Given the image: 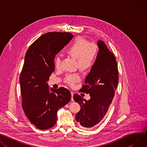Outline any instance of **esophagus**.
I'll return each instance as SVG.
<instances>
[{"label": "esophagus", "mask_w": 147, "mask_h": 147, "mask_svg": "<svg viewBox=\"0 0 147 147\" xmlns=\"http://www.w3.org/2000/svg\"><path fill=\"white\" fill-rule=\"evenodd\" d=\"M71 100L72 101H73V100H74V99H73V95H74V92H71Z\"/></svg>", "instance_id": "1"}]
</instances>
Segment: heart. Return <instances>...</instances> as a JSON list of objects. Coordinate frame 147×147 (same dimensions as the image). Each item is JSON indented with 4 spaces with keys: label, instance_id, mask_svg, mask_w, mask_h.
I'll return each mask as SVG.
<instances>
[{
    "label": "heart",
    "instance_id": "heart-1",
    "mask_svg": "<svg viewBox=\"0 0 147 147\" xmlns=\"http://www.w3.org/2000/svg\"><path fill=\"white\" fill-rule=\"evenodd\" d=\"M98 52V45L89 42L82 37L76 38L66 50V53L72 58L77 60V65L81 70L90 69L94 65ZM55 66L59 68L61 63V59L59 56L55 58ZM80 76L77 74H69L66 76L65 81L69 84L73 86L79 81Z\"/></svg>",
    "mask_w": 147,
    "mask_h": 147
}]
</instances>
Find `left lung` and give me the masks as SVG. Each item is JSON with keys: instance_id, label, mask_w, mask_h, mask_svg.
Listing matches in <instances>:
<instances>
[{"instance_id": "8db88e82", "label": "left lung", "mask_w": 147, "mask_h": 147, "mask_svg": "<svg viewBox=\"0 0 147 147\" xmlns=\"http://www.w3.org/2000/svg\"><path fill=\"white\" fill-rule=\"evenodd\" d=\"M97 45L99 51L95 62L81 89L82 92L89 94L91 98L87 100L77 94L73 96L74 101L81 107L76 115V120L84 128L94 126L106 115L119 81L114 54L109 51L103 41L98 40Z\"/></svg>"}]
</instances>
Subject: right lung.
Wrapping results in <instances>:
<instances>
[{"mask_svg": "<svg viewBox=\"0 0 147 147\" xmlns=\"http://www.w3.org/2000/svg\"><path fill=\"white\" fill-rule=\"evenodd\" d=\"M73 38L69 32H47L35 40L26 52L20 77L22 107L28 120L40 130L52 127L57 111L71 99L69 90L49 89L47 81L55 70L56 55Z\"/></svg>", "mask_w": 147, "mask_h": 147, "instance_id": "right-lung-1", "label": "right lung"}]
</instances>
